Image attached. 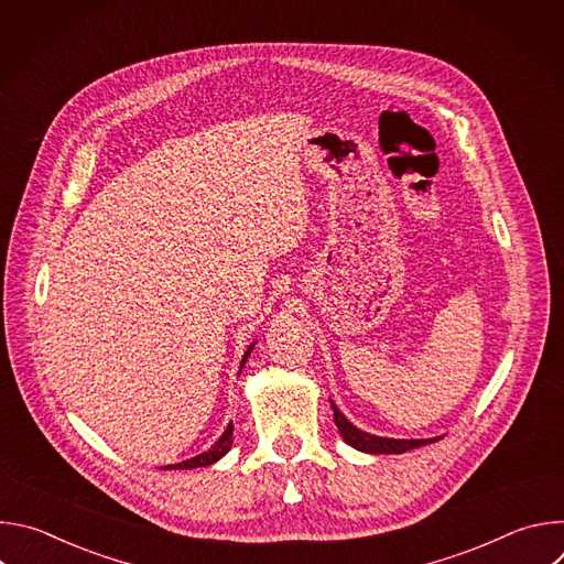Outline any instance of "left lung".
I'll return each instance as SVG.
<instances>
[{"mask_svg":"<svg viewBox=\"0 0 564 564\" xmlns=\"http://www.w3.org/2000/svg\"><path fill=\"white\" fill-rule=\"evenodd\" d=\"M333 404V413H335V424L344 437L346 444H350L352 448L361 451V453H379V455H390V453H406L411 448L437 442V440H392V437H379V435H370L364 433L361 429H357L355 424H350L346 420V415L337 409L335 401L330 399Z\"/></svg>","mask_w":564,"mask_h":564,"instance_id":"1","label":"left lung"}]
</instances>
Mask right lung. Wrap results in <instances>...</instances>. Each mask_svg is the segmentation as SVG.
<instances>
[{"label":"right lung","instance_id":"right-lung-1","mask_svg":"<svg viewBox=\"0 0 564 564\" xmlns=\"http://www.w3.org/2000/svg\"><path fill=\"white\" fill-rule=\"evenodd\" d=\"M252 348H254V344L248 348V352L243 355V361H240V368L246 366V361H248V357H250V352H252ZM231 433H234V426L229 424L227 429H225V433L218 437V442L209 448V451H205V453H200V455H196V457H192V459H185V462H181V464H170V466H163V468H198V466H209V464H214V462H218L229 448H231Z\"/></svg>","mask_w":564,"mask_h":564}]
</instances>
